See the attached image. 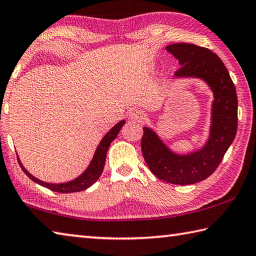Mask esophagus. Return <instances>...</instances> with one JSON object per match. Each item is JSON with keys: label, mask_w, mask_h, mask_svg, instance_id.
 I'll use <instances>...</instances> for the list:
<instances>
[{"label": "esophagus", "mask_w": 256, "mask_h": 256, "mask_svg": "<svg viewBox=\"0 0 256 256\" xmlns=\"http://www.w3.org/2000/svg\"><path fill=\"white\" fill-rule=\"evenodd\" d=\"M145 114L144 111H142L140 109H132L130 112H129V119L132 121H142L145 119Z\"/></svg>", "instance_id": "34e87169"}]
</instances>
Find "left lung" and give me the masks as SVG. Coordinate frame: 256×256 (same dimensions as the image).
Wrapping results in <instances>:
<instances>
[{
  "mask_svg": "<svg viewBox=\"0 0 256 256\" xmlns=\"http://www.w3.org/2000/svg\"><path fill=\"white\" fill-rule=\"evenodd\" d=\"M165 49L178 60L176 78L204 80L214 92L208 142L190 154L173 153L153 129L144 127L142 152L152 173L172 184L188 186L206 180L216 171L237 132V94L220 58L194 44H172Z\"/></svg>",
  "mask_w": 256,
  "mask_h": 256,
  "instance_id": "left-lung-1",
  "label": "left lung"
}]
</instances>
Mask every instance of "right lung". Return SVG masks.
Here are the masks:
<instances>
[{
	"label": "right lung",
	"instance_id": "right-lung-1",
	"mask_svg": "<svg viewBox=\"0 0 256 256\" xmlns=\"http://www.w3.org/2000/svg\"><path fill=\"white\" fill-rule=\"evenodd\" d=\"M126 124L124 120L119 121L114 127H112L109 132H106V135L102 138L100 144L96 147V153L93 155V158L91 160V163L88 166V168L80 174V176H78L74 180H72L70 182H65V183H47L44 182L39 178H34V176L26 171V170L24 168V165L21 164L19 156H18V162H19L20 166L22 168V171L26 173V176L29 178H31L34 182L38 183V184L42 186L47 189L55 191V192H60V194H72V192H80L83 191L88 188L91 186L92 184L96 182V180L100 178L101 173L104 168V164H106V152L109 150V146L112 142L114 140V138L118 136V134L120 132V129L122 128V126Z\"/></svg>",
	"mask_w": 256,
	"mask_h": 256
}]
</instances>
